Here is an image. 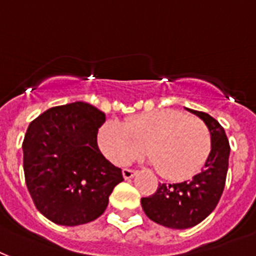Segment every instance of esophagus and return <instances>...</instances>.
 <instances>
[{"label": "esophagus", "mask_w": 256, "mask_h": 256, "mask_svg": "<svg viewBox=\"0 0 256 256\" xmlns=\"http://www.w3.org/2000/svg\"><path fill=\"white\" fill-rule=\"evenodd\" d=\"M135 170H132V168H124V170H122V176H124L126 180H130L132 176H135Z\"/></svg>", "instance_id": "1"}]
</instances>
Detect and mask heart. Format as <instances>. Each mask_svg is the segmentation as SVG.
<instances>
[{
    "instance_id": "heart-1",
    "label": "heart",
    "mask_w": 256,
    "mask_h": 256,
    "mask_svg": "<svg viewBox=\"0 0 256 256\" xmlns=\"http://www.w3.org/2000/svg\"><path fill=\"white\" fill-rule=\"evenodd\" d=\"M100 144L108 158L126 164L144 154L159 176L184 180L198 172L212 151V135L205 121L180 110L140 113L124 121L108 122L100 130Z\"/></svg>"
}]
</instances>
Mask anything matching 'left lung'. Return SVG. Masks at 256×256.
I'll use <instances>...</instances> for the list:
<instances>
[{"instance_id":"obj_1","label":"left lung","mask_w":256,"mask_h":256,"mask_svg":"<svg viewBox=\"0 0 256 256\" xmlns=\"http://www.w3.org/2000/svg\"><path fill=\"white\" fill-rule=\"evenodd\" d=\"M188 110L202 118L210 130L212 151L208 160L193 180L159 184L155 193L142 198V206L148 218L174 230L197 226L213 212L222 197L228 172L230 142L224 128L208 113Z\"/></svg>"}]
</instances>
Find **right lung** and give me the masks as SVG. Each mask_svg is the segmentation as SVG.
I'll return each instance as SVG.
<instances>
[{
	"instance_id": "add662e5",
	"label": "right lung",
	"mask_w": 256,
	"mask_h": 256,
	"mask_svg": "<svg viewBox=\"0 0 256 256\" xmlns=\"http://www.w3.org/2000/svg\"><path fill=\"white\" fill-rule=\"evenodd\" d=\"M105 113L90 104L54 106L36 117L22 142L26 184L34 206L59 226H74L105 212L120 167L97 143Z\"/></svg>"
}]
</instances>
